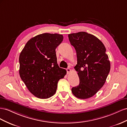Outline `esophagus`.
<instances>
[{"label":"esophagus","instance_id":"1","mask_svg":"<svg viewBox=\"0 0 127 127\" xmlns=\"http://www.w3.org/2000/svg\"><path fill=\"white\" fill-rule=\"evenodd\" d=\"M71 69L70 68H66V71H67V74H68V73H70V72H71Z\"/></svg>","mask_w":127,"mask_h":127}]
</instances>
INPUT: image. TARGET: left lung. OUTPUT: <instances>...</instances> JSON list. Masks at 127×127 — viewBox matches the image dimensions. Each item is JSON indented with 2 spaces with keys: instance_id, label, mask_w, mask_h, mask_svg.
<instances>
[{
  "instance_id": "left-lung-1",
  "label": "left lung",
  "mask_w": 127,
  "mask_h": 127,
  "mask_svg": "<svg viewBox=\"0 0 127 127\" xmlns=\"http://www.w3.org/2000/svg\"><path fill=\"white\" fill-rule=\"evenodd\" d=\"M77 52L79 85L72 88L80 99L92 97L102 87L110 71V62L102 42L93 34L79 32L68 35Z\"/></svg>"
}]
</instances>
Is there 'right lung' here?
<instances>
[{
	"label": "right lung",
	"instance_id": "1",
	"mask_svg": "<svg viewBox=\"0 0 127 127\" xmlns=\"http://www.w3.org/2000/svg\"><path fill=\"white\" fill-rule=\"evenodd\" d=\"M63 40L60 34H39L30 39L20 53V77L30 92L39 98L53 96L59 80L66 74L58 65L55 52Z\"/></svg>",
	"mask_w": 127,
	"mask_h": 127
}]
</instances>
